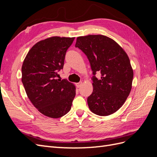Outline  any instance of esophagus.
I'll return each instance as SVG.
<instances>
[{
    "instance_id": "1",
    "label": "esophagus",
    "mask_w": 157,
    "mask_h": 157,
    "mask_svg": "<svg viewBox=\"0 0 157 157\" xmlns=\"http://www.w3.org/2000/svg\"><path fill=\"white\" fill-rule=\"evenodd\" d=\"M82 82H78V83H77V84H76V86H77V88H80V86H81V85H82Z\"/></svg>"
}]
</instances>
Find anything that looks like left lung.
Masks as SVG:
<instances>
[{"label":"left lung","instance_id":"obj_1","mask_svg":"<svg viewBox=\"0 0 157 157\" xmlns=\"http://www.w3.org/2000/svg\"><path fill=\"white\" fill-rule=\"evenodd\" d=\"M75 46L86 55L93 72V92L88 107L99 116H108L124 103L132 89L134 72L126 52L111 38L102 35L78 36ZM100 72L101 78L94 77Z\"/></svg>","mask_w":157,"mask_h":157}]
</instances>
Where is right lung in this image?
I'll return each instance as SVG.
<instances>
[{
  "instance_id": "right-lung-1",
  "label": "right lung",
  "mask_w": 157,
  "mask_h": 157,
  "mask_svg": "<svg viewBox=\"0 0 157 157\" xmlns=\"http://www.w3.org/2000/svg\"><path fill=\"white\" fill-rule=\"evenodd\" d=\"M75 37L52 36L38 42L28 52L21 67V81L28 98L44 115L58 118L70 110L75 86L57 78L66 52Z\"/></svg>"
}]
</instances>
